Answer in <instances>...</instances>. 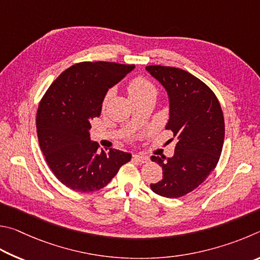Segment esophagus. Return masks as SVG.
Returning <instances> with one entry per match:
<instances>
[{
	"label": "esophagus",
	"instance_id": "obj_1",
	"mask_svg": "<svg viewBox=\"0 0 260 260\" xmlns=\"http://www.w3.org/2000/svg\"><path fill=\"white\" fill-rule=\"evenodd\" d=\"M134 160L138 163H146L148 161V157L142 155V154H136V155H134Z\"/></svg>",
	"mask_w": 260,
	"mask_h": 260
}]
</instances>
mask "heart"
I'll list each match as a JSON object with an SVG mask.
<instances>
[{"label":"heart","mask_w":260,"mask_h":260,"mask_svg":"<svg viewBox=\"0 0 260 260\" xmlns=\"http://www.w3.org/2000/svg\"><path fill=\"white\" fill-rule=\"evenodd\" d=\"M127 92H129L130 98L133 99V102H136V100L146 98V97H156L157 90L156 86L154 85L151 81L147 80L146 77L143 76H137L135 79L131 80L127 84ZM111 93H107L106 99L105 102H107V99L109 98Z\"/></svg>","instance_id":"obj_1"}]
</instances>
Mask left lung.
Masks as SVG:
<instances>
[{
  "label": "left lung",
  "instance_id": "left-lung-1",
  "mask_svg": "<svg viewBox=\"0 0 260 260\" xmlns=\"http://www.w3.org/2000/svg\"><path fill=\"white\" fill-rule=\"evenodd\" d=\"M146 70L169 94L170 118L166 129L176 139L174 156L151 157L163 170L162 180L151 184V188L161 197L181 198L198 188L219 161L224 114L213 91L190 73L161 65L146 66Z\"/></svg>",
  "mask_w": 260,
  "mask_h": 260
}]
</instances>
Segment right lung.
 <instances>
[{
    "label": "right lung",
    "instance_id": "obj_1",
    "mask_svg": "<svg viewBox=\"0 0 260 260\" xmlns=\"http://www.w3.org/2000/svg\"><path fill=\"white\" fill-rule=\"evenodd\" d=\"M135 65L83 61L59 75L41 99L36 130L45 162L66 187L82 193L102 189L131 154L109 148L98 152L90 142L91 122L99 117L109 88Z\"/></svg>",
    "mask_w": 260,
    "mask_h": 260
}]
</instances>
